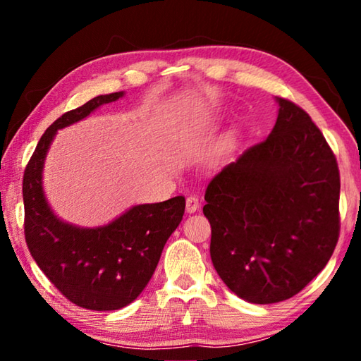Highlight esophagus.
<instances>
[{
    "label": "esophagus",
    "mask_w": 361,
    "mask_h": 361,
    "mask_svg": "<svg viewBox=\"0 0 361 361\" xmlns=\"http://www.w3.org/2000/svg\"><path fill=\"white\" fill-rule=\"evenodd\" d=\"M186 210L188 213H194L195 210H199V197L195 194H191L186 197Z\"/></svg>",
    "instance_id": "obj_1"
}]
</instances>
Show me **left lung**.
<instances>
[{"label":"left lung","instance_id":"8db88e82","mask_svg":"<svg viewBox=\"0 0 361 361\" xmlns=\"http://www.w3.org/2000/svg\"><path fill=\"white\" fill-rule=\"evenodd\" d=\"M271 135L250 146L205 191L210 256L237 296L272 304L298 295L339 239V169L310 116L279 99Z\"/></svg>","mask_w":361,"mask_h":361}]
</instances>
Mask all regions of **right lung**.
Listing matches in <instances>:
<instances>
[{"mask_svg": "<svg viewBox=\"0 0 361 361\" xmlns=\"http://www.w3.org/2000/svg\"><path fill=\"white\" fill-rule=\"evenodd\" d=\"M119 97L122 92L99 95L54 121L23 172V231L30 253L66 299L90 310H116L137 299L154 274L162 248L178 228L186 207L185 197L176 195L166 202L133 207L113 223L95 229L62 223L49 209L41 172L56 132Z\"/></svg>", "mask_w": 361, "mask_h": 361, "instance_id": "obj_1", "label": "right lung"}]
</instances>
